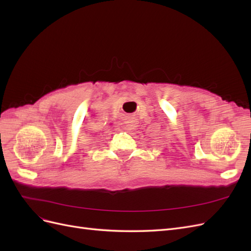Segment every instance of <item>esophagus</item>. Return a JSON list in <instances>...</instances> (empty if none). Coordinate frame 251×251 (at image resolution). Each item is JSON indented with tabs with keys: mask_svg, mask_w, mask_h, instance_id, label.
Instances as JSON below:
<instances>
[{
	"mask_svg": "<svg viewBox=\"0 0 251 251\" xmlns=\"http://www.w3.org/2000/svg\"><path fill=\"white\" fill-rule=\"evenodd\" d=\"M136 126V121L135 120H127L125 123L124 125V127L126 128V130H132V128H134Z\"/></svg>",
	"mask_w": 251,
	"mask_h": 251,
	"instance_id": "obj_1",
	"label": "esophagus"
}]
</instances>
